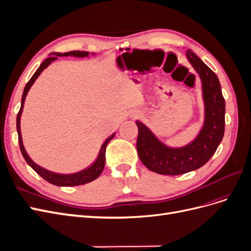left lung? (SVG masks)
<instances>
[{
	"mask_svg": "<svg viewBox=\"0 0 251 251\" xmlns=\"http://www.w3.org/2000/svg\"><path fill=\"white\" fill-rule=\"evenodd\" d=\"M186 56L202 80L205 120L201 132L192 143L179 149L166 147L140 121L137 151L141 162L151 171L176 176L200 169L215 154L225 131V100L216 73L187 50Z\"/></svg>",
	"mask_w": 251,
	"mask_h": 251,
	"instance_id": "1",
	"label": "left lung"
}]
</instances>
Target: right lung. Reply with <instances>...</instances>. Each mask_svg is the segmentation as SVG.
Masks as SVG:
<instances>
[{"mask_svg": "<svg viewBox=\"0 0 251 251\" xmlns=\"http://www.w3.org/2000/svg\"><path fill=\"white\" fill-rule=\"evenodd\" d=\"M52 56L48 57L44 60V62L41 64V66L39 67V69L35 71V73L33 74V76L30 78V80L27 82V85L24 89V92H23V96H22V102H21V109L18 113L17 116V130H18V135H19V144H20V149L22 151V155L24 157V159L26 160V162L31 166V168L40 175V176L45 179L46 181H48L49 183L53 184V185H57V186H76V185H82L89 183V182L93 181L95 179H97L98 177L100 176V174L103 171L104 168V162H105V149H107L108 143L113 139L114 135L115 133L112 134L110 137L103 142V144L101 146L100 154H98V157L96 159V161L93 163V165H91L89 169L76 173V174H71V175H62V174H56L53 173L50 171L45 170L43 168H41L40 165H37L36 163H34L30 157L28 156V154L26 153L25 148L23 146V140H22V135H21V115L23 112V108H24V102H25V98L26 95L28 93L29 89L31 88V86L33 85V82L35 81V79L39 77V75L43 72V70L45 68H47L52 62H54L55 59H57V56H69V55H73L75 57H85L89 55L88 51H70V52H66V53H56L53 52Z\"/></svg>", "mask_w": 251, "mask_h": 251, "instance_id": "1", "label": "right lung"}]
</instances>
